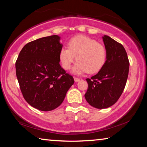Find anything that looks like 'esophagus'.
Listing matches in <instances>:
<instances>
[{
    "instance_id": "esophagus-1",
    "label": "esophagus",
    "mask_w": 147,
    "mask_h": 147,
    "mask_svg": "<svg viewBox=\"0 0 147 147\" xmlns=\"http://www.w3.org/2000/svg\"><path fill=\"white\" fill-rule=\"evenodd\" d=\"M74 80L76 82H78L80 80V78H78V77H74Z\"/></svg>"
}]
</instances>
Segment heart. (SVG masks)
<instances>
[{"label":"heart","mask_w":147,"mask_h":147,"mask_svg":"<svg viewBox=\"0 0 147 147\" xmlns=\"http://www.w3.org/2000/svg\"><path fill=\"white\" fill-rule=\"evenodd\" d=\"M68 47H63L59 54V61L63 68L70 69L76 58L73 68L76 74L97 73L102 68L107 58L106 49L102 44L89 37L78 35L68 42Z\"/></svg>","instance_id":"1"}]
</instances>
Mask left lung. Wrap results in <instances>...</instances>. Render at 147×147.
I'll use <instances>...</instances> for the list:
<instances>
[{
    "mask_svg": "<svg viewBox=\"0 0 147 147\" xmlns=\"http://www.w3.org/2000/svg\"><path fill=\"white\" fill-rule=\"evenodd\" d=\"M107 52L106 63L98 73L87 78L88 88L85 98L98 109L113 105L123 93L127 81L129 63L124 47L108 36L103 37Z\"/></svg>",
    "mask_w": 147,
    "mask_h": 147,
    "instance_id": "obj_1",
    "label": "left lung"
}]
</instances>
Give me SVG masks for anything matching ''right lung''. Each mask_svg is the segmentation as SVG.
Listing matches in <instances>:
<instances>
[{
	"mask_svg": "<svg viewBox=\"0 0 147 147\" xmlns=\"http://www.w3.org/2000/svg\"><path fill=\"white\" fill-rule=\"evenodd\" d=\"M59 39L53 35L29 42L16 62L17 78L24 98L41 111L58 108L74 82L73 76L59 64V54L63 47Z\"/></svg>",
	"mask_w": 147,
	"mask_h": 147,
	"instance_id": "1",
	"label": "right lung"
}]
</instances>
